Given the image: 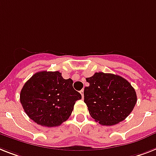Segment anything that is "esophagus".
<instances>
[{
    "mask_svg": "<svg viewBox=\"0 0 156 156\" xmlns=\"http://www.w3.org/2000/svg\"><path fill=\"white\" fill-rule=\"evenodd\" d=\"M80 92L81 96H82V98H83V89L81 90V91H80Z\"/></svg>",
    "mask_w": 156,
    "mask_h": 156,
    "instance_id": "esophagus-1",
    "label": "esophagus"
}]
</instances>
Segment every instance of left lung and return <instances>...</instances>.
<instances>
[{"label": "left lung", "mask_w": 156, "mask_h": 156, "mask_svg": "<svg viewBox=\"0 0 156 156\" xmlns=\"http://www.w3.org/2000/svg\"><path fill=\"white\" fill-rule=\"evenodd\" d=\"M84 103L90 115L100 124L112 126L125 119L137 101L136 91L123 77L112 73H96L86 78Z\"/></svg>", "instance_id": "1"}]
</instances>
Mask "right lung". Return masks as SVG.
I'll return each instance as SVG.
<instances>
[{
	"label": "right lung",
	"instance_id": "add662e5",
	"mask_svg": "<svg viewBox=\"0 0 156 156\" xmlns=\"http://www.w3.org/2000/svg\"><path fill=\"white\" fill-rule=\"evenodd\" d=\"M73 83V80L64 79L58 71L35 73L20 92L24 112L39 125L60 126L69 118L76 101L81 99Z\"/></svg>",
	"mask_w": 156,
	"mask_h": 156
}]
</instances>
